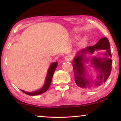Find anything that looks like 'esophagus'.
I'll return each instance as SVG.
<instances>
[{
  "label": "esophagus",
  "instance_id": "1",
  "mask_svg": "<svg viewBox=\"0 0 121 121\" xmlns=\"http://www.w3.org/2000/svg\"><path fill=\"white\" fill-rule=\"evenodd\" d=\"M72 59H73L72 56H69H69H67L65 57V60L66 61H71V60H72Z\"/></svg>",
  "mask_w": 121,
  "mask_h": 121
}]
</instances>
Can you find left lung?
Listing matches in <instances>:
<instances>
[{
    "label": "left lung",
    "mask_w": 121,
    "mask_h": 121,
    "mask_svg": "<svg viewBox=\"0 0 121 121\" xmlns=\"http://www.w3.org/2000/svg\"><path fill=\"white\" fill-rule=\"evenodd\" d=\"M109 40L106 37L100 39L99 42L93 46H89L83 48L77 53L73 61V70L75 75V81L77 86L81 88L90 90H95L106 82L109 77L112 71V54L110 50ZM105 49L104 57L94 56L87 58L86 54H93L95 50ZM90 60V65L95 69L97 73V77L93 79L92 75L87 73L89 68L86 64Z\"/></svg>",
    "instance_id": "left-lung-1"
}]
</instances>
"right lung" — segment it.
Masks as SVG:
<instances>
[{
    "label": "right lung",
    "mask_w": 121,
    "mask_h": 121,
    "mask_svg": "<svg viewBox=\"0 0 121 121\" xmlns=\"http://www.w3.org/2000/svg\"><path fill=\"white\" fill-rule=\"evenodd\" d=\"M57 65H58V62H54L51 63L48 69L44 84L41 89L37 90V91L30 92H26L22 90H21V91L23 92L24 93H26V95L31 96L41 95V94H43V93L45 92L46 91H48V88L50 87V86L51 84V82H52L53 73H54V71H56Z\"/></svg>",
    "instance_id": "add662e5"
}]
</instances>
